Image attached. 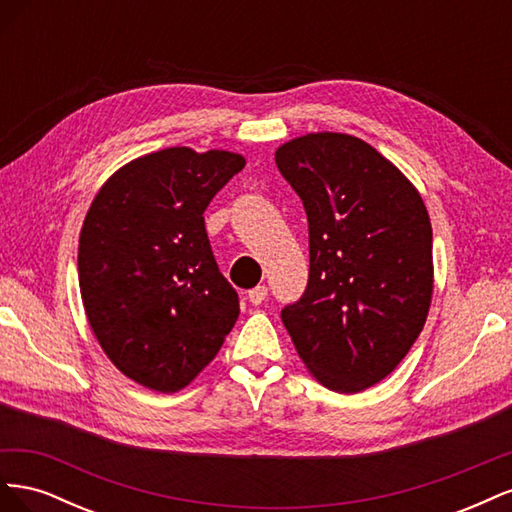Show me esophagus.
<instances>
[{
    "label": "esophagus",
    "mask_w": 512,
    "mask_h": 512,
    "mask_svg": "<svg viewBox=\"0 0 512 512\" xmlns=\"http://www.w3.org/2000/svg\"><path fill=\"white\" fill-rule=\"evenodd\" d=\"M267 288L265 286H256V288H252L250 292H247V299H250V303H254V305H260L262 301L267 299Z\"/></svg>",
    "instance_id": "esophagus-1"
}]
</instances>
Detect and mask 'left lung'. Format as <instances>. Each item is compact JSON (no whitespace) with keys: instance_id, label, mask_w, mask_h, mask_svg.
I'll use <instances>...</instances> for the list:
<instances>
[{"instance_id":"8db88e82","label":"left lung","mask_w":512,"mask_h":512,"mask_svg":"<svg viewBox=\"0 0 512 512\" xmlns=\"http://www.w3.org/2000/svg\"><path fill=\"white\" fill-rule=\"evenodd\" d=\"M303 200L309 282L282 309L307 371L337 393H361L401 363L433 294L431 220L421 194L352 134L309 132L275 149Z\"/></svg>"}]
</instances>
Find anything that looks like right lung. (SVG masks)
Returning a JSON list of instances; mask_svg holds the SVG:
<instances>
[{
  "instance_id": "1",
  "label": "right lung",
  "mask_w": 512,
  "mask_h": 512,
  "mask_svg": "<svg viewBox=\"0 0 512 512\" xmlns=\"http://www.w3.org/2000/svg\"><path fill=\"white\" fill-rule=\"evenodd\" d=\"M241 153L168 147L117 168L79 237L89 327L123 376L177 393L220 352L239 299L213 258L203 213Z\"/></svg>"
}]
</instances>
